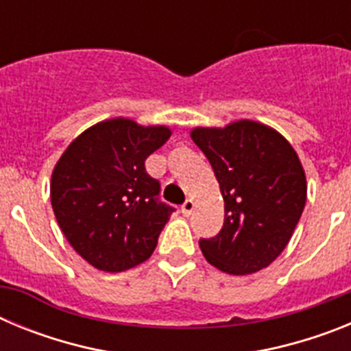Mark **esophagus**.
Segmentation results:
<instances>
[{
	"label": "esophagus",
	"instance_id": "obj_1",
	"mask_svg": "<svg viewBox=\"0 0 351 351\" xmlns=\"http://www.w3.org/2000/svg\"><path fill=\"white\" fill-rule=\"evenodd\" d=\"M193 209H195L193 200H186V202L181 206V210H182V214H184V216H190V214L193 213Z\"/></svg>",
	"mask_w": 351,
	"mask_h": 351
}]
</instances>
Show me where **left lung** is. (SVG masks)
<instances>
[{
	"instance_id": "8db88e82",
	"label": "left lung",
	"mask_w": 351,
	"mask_h": 351,
	"mask_svg": "<svg viewBox=\"0 0 351 351\" xmlns=\"http://www.w3.org/2000/svg\"><path fill=\"white\" fill-rule=\"evenodd\" d=\"M190 137L209 160L225 202V223L200 239L210 265L232 276L269 267L290 243L308 182L299 154L278 130L251 119L195 126Z\"/></svg>"
}]
</instances>
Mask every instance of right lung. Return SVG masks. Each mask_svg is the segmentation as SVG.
I'll return each mask as SVG.
<instances>
[{"mask_svg":"<svg viewBox=\"0 0 351 351\" xmlns=\"http://www.w3.org/2000/svg\"><path fill=\"white\" fill-rule=\"evenodd\" d=\"M170 135L165 125L112 117L84 130L56 163V221L70 246L98 271H128L153 255L173 209L156 202L160 182L145 172L144 161Z\"/></svg>","mask_w":351,"mask_h":351,"instance_id":"obj_1","label":"right lung"}]
</instances>
